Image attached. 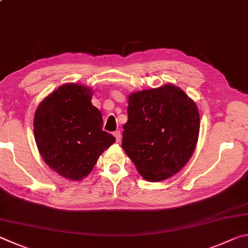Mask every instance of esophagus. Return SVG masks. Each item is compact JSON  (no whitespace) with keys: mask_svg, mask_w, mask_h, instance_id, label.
Instances as JSON below:
<instances>
[{"mask_svg":"<svg viewBox=\"0 0 248 248\" xmlns=\"http://www.w3.org/2000/svg\"><path fill=\"white\" fill-rule=\"evenodd\" d=\"M113 135H114V137H115V140H116V141L119 142L120 140H121V137H122V135H121V132L120 131H116V132H114V134H113Z\"/></svg>","mask_w":248,"mask_h":248,"instance_id":"esophagus-1","label":"esophagus"}]
</instances>
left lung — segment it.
Returning <instances> with one entry per match:
<instances>
[{
  "mask_svg": "<svg viewBox=\"0 0 248 248\" xmlns=\"http://www.w3.org/2000/svg\"><path fill=\"white\" fill-rule=\"evenodd\" d=\"M127 115L122 147L146 181L167 180L188 162L201 119L196 103L181 88L167 84L131 93Z\"/></svg>",
  "mask_w": 248,
  "mask_h": 248,
  "instance_id": "1",
  "label": "left lung"
}]
</instances>
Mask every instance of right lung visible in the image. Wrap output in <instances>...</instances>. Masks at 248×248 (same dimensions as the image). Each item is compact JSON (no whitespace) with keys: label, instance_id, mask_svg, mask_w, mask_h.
I'll list each match as a JSON object with an SVG mask.
<instances>
[{"label":"right lung","instance_id":"obj_1","mask_svg":"<svg viewBox=\"0 0 248 248\" xmlns=\"http://www.w3.org/2000/svg\"><path fill=\"white\" fill-rule=\"evenodd\" d=\"M93 91L65 84L43 99L33 119L34 140L52 170L72 181L89 174L115 138L102 131V114L91 103Z\"/></svg>","mask_w":248,"mask_h":248}]
</instances>
